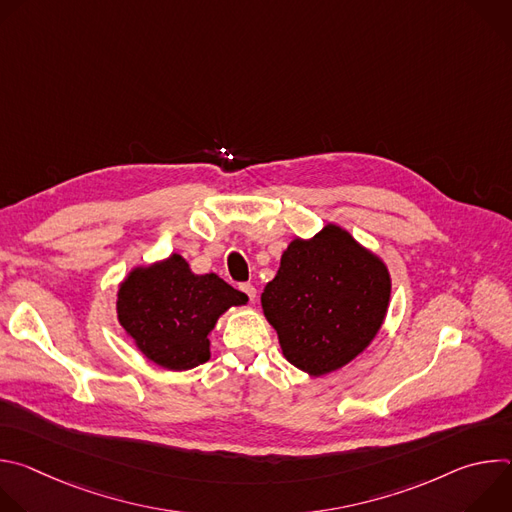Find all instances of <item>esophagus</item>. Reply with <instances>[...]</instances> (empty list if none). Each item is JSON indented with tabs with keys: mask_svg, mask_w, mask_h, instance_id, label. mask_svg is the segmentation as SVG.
Returning <instances> with one entry per match:
<instances>
[{
	"mask_svg": "<svg viewBox=\"0 0 512 512\" xmlns=\"http://www.w3.org/2000/svg\"><path fill=\"white\" fill-rule=\"evenodd\" d=\"M239 289H241L243 294L249 298V302H255V298H257V289H255V285H251V283H241V285H239Z\"/></svg>",
	"mask_w": 512,
	"mask_h": 512,
	"instance_id": "34e87169",
	"label": "esophagus"
}]
</instances>
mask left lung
I'll use <instances>...</instances> for the list:
<instances>
[{"label": "left lung", "mask_w": 512, "mask_h": 512, "mask_svg": "<svg viewBox=\"0 0 512 512\" xmlns=\"http://www.w3.org/2000/svg\"><path fill=\"white\" fill-rule=\"evenodd\" d=\"M391 273L383 257L344 227L326 223L291 239L261 308L283 356L310 377L334 373L377 338L389 310Z\"/></svg>", "instance_id": "obj_1"}]
</instances>
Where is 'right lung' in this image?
Returning <instances> with one entry per match:
<instances>
[{
    "mask_svg": "<svg viewBox=\"0 0 512 512\" xmlns=\"http://www.w3.org/2000/svg\"><path fill=\"white\" fill-rule=\"evenodd\" d=\"M249 298L216 273L198 275L172 253L135 265L117 289V320L135 348L166 371H190L210 358V334L225 312Z\"/></svg>",
    "mask_w": 512,
    "mask_h": 512,
    "instance_id": "right-lung-1",
    "label": "right lung"
}]
</instances>
